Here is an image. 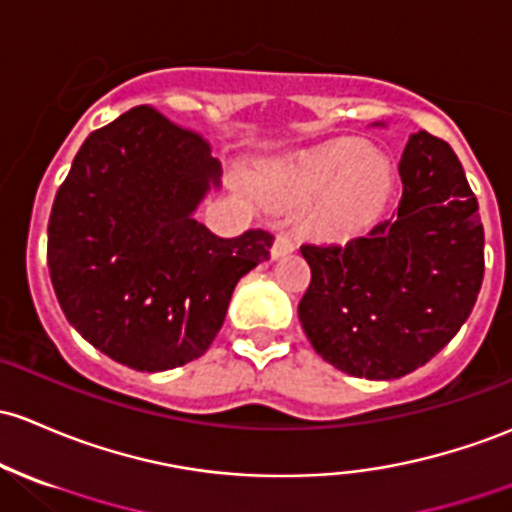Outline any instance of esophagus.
<instances>
[{
	"mask_svg": "<svg viewBox=\"0 0 512 512\" xmlns=\"http://www.w3.org/2000/svg\"><path fill=\"white\" fill-rule=\"evenodd\" d=\"M295 249H298V241H295V236L290 232H280L276 236V241H273V246H271V256L273 258H283Z\"/></svg>",
	"mask_w": 512,
	"mask_h": 512,
	"instance_id": "obj_1",
	"label": "esophagus"
}]
</instances>
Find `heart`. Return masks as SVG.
Here are the masks:
<instances>
[{
    "label": "heart",
    "instance_id": "heart-1",
    "mask_svg": "<svg viewBox=\"0 0 512 512\" xmlns=\"http://www.w3.org/2000/svg\"><path fill=\"white\" fill-rule=\"evenodd\" d=\"M366 148L361 139H337L280 163L268 170V195L280 202H302L332 188L312 212V224L324 234H342L386 200L390 163L383 153Z\"/></svg>",
    "mask_w": 512,
    "mask_h": 512
}]
</instances>
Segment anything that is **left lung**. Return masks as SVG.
<instances>
[{"label": "left lung", "mask_w": 512, "mask_h": 512, "mask_svg": "<svg viewBox=\"0 0 512 512\" xmlns=\"http://www.w3.org/2000/svg\"><path fill=\"white\" fill-rule=\"evenodd\" d=\"M400 178L398 212L371 232L344 246H300L312 280L298 317L312 349L368 381H393L439 354L483 280L478 202L452 146L412 134Z\"/></svg>", "instance_id": "8db88e82"}]
</instances>
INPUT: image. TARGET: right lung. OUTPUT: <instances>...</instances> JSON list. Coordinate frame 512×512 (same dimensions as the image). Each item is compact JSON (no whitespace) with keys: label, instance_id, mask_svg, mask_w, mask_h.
Returning <instances> with one entry per match:
<instances>
[{"label":"right lung","instance_id":"1","mask_svg":"<svg viewBox=\"0 0 512 512\" xmlns=\"http://www.w3.org/2000/svg\"><path fill=\"white\" fill-rule=\"evenodd\" d=\"M222 185L210 144L153 107L92 131L48 219V271L68 322L136 371H168L210 349L241 276L273 236L219 239L195 219Z\"/></svg>","mask_w":512,"mask_h":512}]
</instances>
